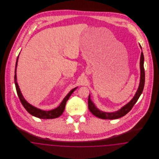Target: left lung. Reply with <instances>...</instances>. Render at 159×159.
Returning <instances> with one entry per match:
<instances>
[{"instance_id": "1", "label": "left lung", "mask_w": 159, "mask_h": 159, "mask_svg": "<svg viewBox=\"0 0 159 159\" xmlns=\"http://www.w3.org/2000/svg\"><path fill=\"white\" fill-rule=\"evenodd\" d=\"M140 48L142 49V47L140 45ZM144 54L143 52L141 54L140 57V82L138 86V88L136 91V93L133 97L128 104L123 106L119 110L114 111V112H105L102 111L96 107L94 104V103L91 100L90 94L89 95L88 98V108L89 111L92 113L95 116L99 117L102 119H109V120H113L116 119L121 117L124 116H125L126 114L129 113L130 110L132 108V107L135 104L138 99L139 98L140 95L143 93V91L144 89V84H145V71L144 68Z\"/></svg>"}]
</instances>
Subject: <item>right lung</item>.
<instances>
[{"label": "right lung", "mask_w": 159, "mask_h": 159, "mask_svg": "<svg viewBox=\"0 0 159 159\" xmlns=\"http://www.w3.org/2000/svg\"><path fill=\"white\" fill-rule=\"evenodd\" d=\"M19 56H18L16 61V64H15V76H14V81H15V87H16V90L18 94V96L20 98V100L23 104V107L25 108V109L28 111V113L30 114L31 115L36 117L40 119H55L57 118L59 116H60L63 113L65 107H66V104L67 101L70 97L71 95L73 93V92L76 90L77 88L76 87L75 88L73 89L72 90L69 92L68 94L66 96V97L63 99L62 101L61 102L60 105L57 107L56 108L49 110V111H45L42 110L41 109H39L36 108V107H34L30 104H29L25 98H24L22 93L20 91V89L19 88L18 84L17 83V80H16V67H17V64H18V60Z\"/></svg>", "instance_id": "add662e5"}]
</instances>
